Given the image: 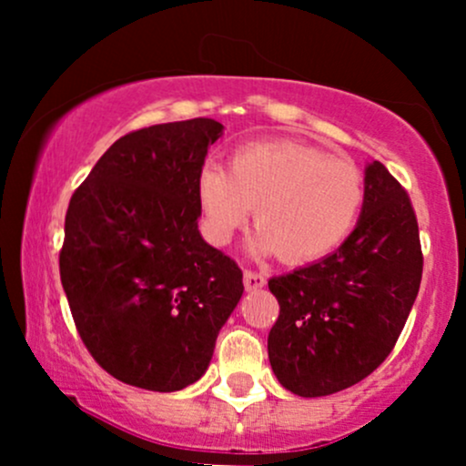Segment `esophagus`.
Returning <instances> with one entry per match:
<instances>
[{
	"label": "esophagus",
	"instance_id": "34e87169",
	"mask_svg": "<svg viewBox=\"0 0 466 466\" xmlns=\"http://www.w3.org/2000/svg\"><path fill=\"white\" fill-rule=\"evenodd\" d=\"M243 282H245V289H249L251 291V289L265 287L267 278H265V274H260V271H256V269H245Z\"/></svg>",
	"mask_w": 466,
	"mask_h": 466
}]
</instances>
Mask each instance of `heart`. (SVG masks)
Segmentation results:
<instances>
[{"instance_id": "b5f03b06", "label": "heart", "mask_w": 466, "mask_h": 466, "mask_svg": "<svg viewBox=\"0 0 466 466\" xmlns=\"http://www.w3.org/2000/svg\"><path fill=\"white\" fill-rule=\"evenodd\" d=\"M197 195L212 243H229L256 208V249L309 263L350 234L363 203V177L349 159L307 144L256 142L232 155L229 173L203 166Z\"/></svg>"}]
</instances>
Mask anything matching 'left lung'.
<instances>
[{"instance_id":"8db88e82","label":"left lung","mask_w":466,"mask_h":466,"mask_svg":"<svg viewBox=\"0 0 466 466\" xmlns=\"http://www.w3.org/2000/svg\"><path fill=\"white\" fill-rule=\"evenodd\" d=\"M419 221L403 186L368 164L350 237L318 263L269 280L280 313L267 350L278 381L326 397L377 370L397 344L420 287Z\"/></svg>"}]
</instances>
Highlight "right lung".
<instances>
[{
  "label": "right lung",
  "instance_id": "right-lung-1",
  "mask_svg": "<svg viewBox=\"0 0 466 466\" xmlns=\"http://www.w3.org/2000/svg\"><path fill=\"white\" fill-rule=\"evenodd\" d=\"M221 131L192 117L127 133L69 199L61 282L80 339L117 381L195 383L243 296L240 267L197 228V177Z\"/></svg>",
  "mask_w": 466,
  "mask_h": 466
}]
</instances>
